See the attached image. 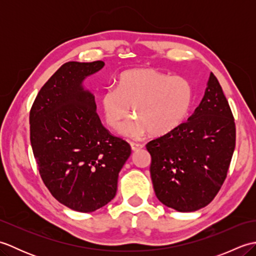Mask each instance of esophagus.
<instances>
[{
    "mask_svg": "<svg viewBox=\"0 0 256 256\" xmlns=\"http://www.w3.org/2000/svg\"><path fill=\"white\" fill-rule=\"evenodd\" d=\"M130 145H131V148H132L133 152H136V150H140L143 148V145L140 144V143L131 142V143H130Z\"/></svg>",
    "mask_w": 256,
    "mask_h": 256,
    "instance_id": "esophagus-1",
    "label": "esophagus"
}]
</instances>
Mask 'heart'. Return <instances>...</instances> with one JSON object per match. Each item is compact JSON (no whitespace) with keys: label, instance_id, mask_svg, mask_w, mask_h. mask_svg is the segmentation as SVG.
I'll return each instance as SVG.
<instances>
[{"label":"heart","instance_id":"heart-1","mask_svg":"<svg viewBox=\"0 0 256 256\" xmlns=\"http://www.w3.org/2000/svg\"><path fill=\"white\" fill-rule=\"evenodd\" d=\"M194 102L192 86L182 77H170L150 68L128 70L120 74L116 89H108L99 103L108 128L140 138L146 133L162 136L176 130L187 118Z\"/></svg>","mask_w":256,"mask_h":256}]
</instances>
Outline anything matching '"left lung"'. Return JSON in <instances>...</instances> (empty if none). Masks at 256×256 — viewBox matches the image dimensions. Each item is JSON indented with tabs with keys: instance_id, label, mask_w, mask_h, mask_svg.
I'll return each mask as SVG.
<instances>
[{
	"instance_id": "1",
	"label": "left lung",
	"mask_w": 256,
	"mask_h": 256,
	"mask_svg": "<svg viewBox=\"0 0 256 256\" xmlns=\"http://www.w3.org/2000/svg\"><path fill=\"white\" fill-rule=\"evenodd\" d=\"M234 148V118L210 72L202 100L188 121L146 145L157 199L179 212L209 204L224 182Z\"/></svg>"
}]
</instances>
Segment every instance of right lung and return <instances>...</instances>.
I'll return each mask as SVG.
<instances>
[{
    "instance_id": "1",
    "label": "right lung",
    "mask_w": 256,
    "mask_h": 256,
    "mask_svg": "<svg viewBox=\"0 0 256 256\" xmlns=\"http://www.w3.org/2000/svg\"><path fill=\"white\" fill-rule=\"evenodd\" d=\"M104 62L64 64L38 92L30 113V144L40 177L59 202L79 212L116 197L131 146L112 136L84 81Z\"/></svg>"
}]
</instances>
